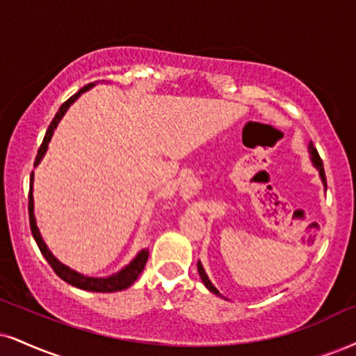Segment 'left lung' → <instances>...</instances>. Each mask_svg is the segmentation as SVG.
I'll return each instance as SVG.
<instances>
[{
    "mask_svg": "<svg viewBox=\"0 0 356 356\" xmlns=\"http://www.w3.org/2000/svg\"><path fill=\"white\" fill-rule=\"evenodd\" d=\"M309 153H310V161H312V165L315 166V168H317L318 175H320V179H322V183H323V188H325V190H327V179H325V171H323V163H322V160H320V156H318L317 150H315V148H314L312 142L309 143ZM198 272H200V277H201V280H203V284L206 285V289H208L209 292H213L214 296L222 297L221 293H219L218 289L214 287L211 280H209L208 274H206V272H204V267H203V264H201V261H198Z\"/></svg>",
    "mask_w": 356,
    "mask_h": 356,
    "instance_id": "left-lung-1",
    "label": "left lung"
}]
</instances>
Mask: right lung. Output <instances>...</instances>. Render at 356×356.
<instances>
[{
  "instance_id": "add662e5",
  "label": "right lung",
  "mask_w": 356,
  "mask_h": 356,
  "mask_svg": "<svg viewBox=\"0 0 356 356\" xmlns=\"http://www.w3.org/2000/svg\"><path fill=\"white\" fill-rule=\"evenodd\" d=\"M95 84H97V82H92V84H87L86 87H82V89L79 90L77 94H74L72 97L67 100V102H64L63 105H60L59 112H57L56 117L52 118L49 129H47L46 135H44L42 145H41V148H39V152H38L34 166H38L39 163H41V160L47 152V147H49L52 135H54V130L57 129V125H59V122L63 120L65 112L69 111V107H71V105L76 102V100L81 97L84 92L92 89V87H94ZM33 188H34V171L31 173V186H29V225H31V232H33V238H34V241H36L39 251L42 252V256L46 257V261L49 262V266L52 267V269H54V272L57 275H59L60 279L65 280L67 284L74 285V287L82 289V291H89V292H118V291H124V289H129L130 285L138 279V275L142 274V270L145 269V264H147V261H148V251H147V249L140 251L137 256L131 259L129 264H127L125 267H122L120 270H117L115 274L107 275V277H90V275H84V274H81V272L71 269L69 266L63 264V262H60L59 259H57L54 254L49 251L47 244L44 243L41 232H39V227L36 225V216H34Z\"/></svg>"
}]
</instances>
